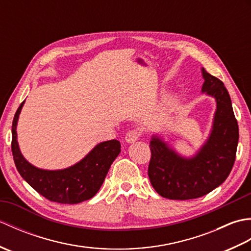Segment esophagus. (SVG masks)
Returning <instances> with one entry per match:
<instances>
[{
  "instance_id": "obj_1",
  "label": "esophagus",
  "mask_w": 251,
  "mask_h": 251,
  "mask_svg": "<svg viewBox=\"0 0 251 251\" xmlns=\"http://www.w3.org/2000/svg\"><path fill=\"white\" fill-rule=\"evenodd\" d=\"M140 135L141 134H140L139 130H138V129H132V130L127 132L126 136H125V140H126V142L132 143V142H135V141H137L138 139H139Z\"/></svg>"
}]
</instances>
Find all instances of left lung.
Returning <instances> with one entry per match:
<instances>
[{
  "label": "left lung",
  "mask_w": 251,
  "mask_h": 251,
  "mask_svg": "<svg viewBox=\"0 0 251 251\" xmlns=\"http://www.w3.org/2000/svg\"><path fill=\"white\" fill-rule=\"evenodd\" d=\"M201 93L216 99L212 128L193 157H182L157 136L150 142L148 175L157 193L169 200L199 199L225 182L233 168L238 143V125L232 101L219 78L201 68Z\"/></svg>",
  "instance_id": "8db88e82"
}]
</instances>
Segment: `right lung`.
Listing matches in <instances>:
<instances>
[{
  "label": "right lung",
  "instance_id": "add662e5",
  "mask_svg": "<svg viewBox=\"0 0 251 251\" xmlns=\"http://www.w3.org/2000/svg\"><path fill=\"white\" fill-rule=\"evenodd\" d=\"M24 103L13 120L12 152L14 162L26 182L45 199L61 204H77L90 200L102 185L112 163L121 152L117 140L100 142L82 161L60 170H45L30 164L20 152L17 141V123Z\"/></svg>",
  "mask_w": 251,
  "mask_h": 251
}]
</instances>
